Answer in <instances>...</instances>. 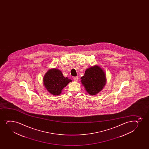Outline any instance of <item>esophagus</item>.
Wrapping results in <instances>:
<instances>
[{
	"label": "esophagus",
	"mask_w": 149,
	"mask_h": 149,
	"mask_svg": "<svg viewBox=\"0 0 149 149\" xmlns=\"http://www.w3.org/2000/svg\"><path fill=\"white\" fill-rule=\"evenodd\" d=\"M74 81H78V77H74Z\"/></svg>",
	"instance_id": "34e87169"
}]
</instances>
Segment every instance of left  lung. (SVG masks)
<instances>
[{
    "instance_id": "obj_1",
    "label": "left lung",
    "mask_w": 149,
    "mask_h": 149,
    "mask_svg": "<svg viewBox=\"0 0 149 149\" xmlns=\"http://www.w3.org/2000/svg\"><path fill=\"white\" fill-rule=\"evenodd\" d=\"M81 79L82 86L91 95H94L101 91L106 83L104 70L98 65L87 68Z\"/></svg>"
}]
</instances>
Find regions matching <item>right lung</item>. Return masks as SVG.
<instances>
[{
  "instance_id": "right-lung-1",
  "label": "right lung",
  "mask_w": 149,
  "mask_h": 149,
  "mask_svg": "<svg viewBox=\"0 0 149 149\" xmlns=\"http://www.w3.org/2000/svg\"><path fill=\"white\" fill-rule=\"evenodd\" d=\"M72 81L71 79L63 77L62 71L56 68L49 70L43 78L44 86L53 95H60L63 88Z\"/></svg>"
}]
</instances>
